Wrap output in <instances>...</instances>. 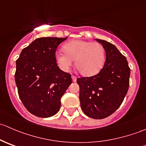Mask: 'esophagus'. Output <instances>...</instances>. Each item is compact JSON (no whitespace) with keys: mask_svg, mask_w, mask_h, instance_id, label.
<instances>
[{"mask_svg":"<svg viewBox=\"0 0 146 146\" xmlns=\"http://www.w3.org/2000/svg\"><path fill=\"white\" fill-rule=\"evenodd\" d=\"M76 80H77V78H76V76H72V80H73V82H76Z\"/></svg>","mask_w":146,"mask_h":146,"instance_id":"1","label":"esophagus"}]
</instances>
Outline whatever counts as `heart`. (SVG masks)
<instances>
[{
  "instance_id": "heart-1",
  "label": "heart",
  "mask_w": 146,
  "mask_h": 146,
  "mask_svg": "<svg viewBox=\"0 0 146 146\" xmlns=\"http://www.w3.org/2000/svg\"><path fill=\"white\" fill-rule=\"evenodd\" d=\"M63 52L56 54V61L58 67L68 71L73 65L84 76L98 74L104 66L105 51L103 46L98 42L74 40L68 42L63 47Z\"/></svg>"
}]
</instances>
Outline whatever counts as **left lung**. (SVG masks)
<instances>
[{
  "label": "left lung",
  "instance_id": "obj_1",
  "mask_svg": "<svg viewBox=\"0 0 146 146\" xmlns=\"http://www.w3.org/2000/svg\"><path fill=\"white\" fill-rule=\"evenodd\" d=\"M106 52L104 66L98 74L77 79L80 107L85 115L102 119L120 107L128 92L130 68L126 57L107 41L98 39Z\"/></svg>",
  "mask_w": 146,
  "mask_h": 146
}]
</instances>
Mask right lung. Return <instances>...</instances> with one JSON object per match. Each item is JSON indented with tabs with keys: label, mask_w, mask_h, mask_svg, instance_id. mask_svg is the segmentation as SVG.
<instances>
[{
	"label": "right lung",
	"mask_w": 146,
	"mask_h": 146,
	"mask_svg": "<svg viewBox=\"0 0 146 146\" xmlns=\"http://www.w3.org/2000/svg\"><path fill=\"white\" fill-rule=\"evenodd\" d=\"M66 38H38L23 48L16 61L15 80L25 108L38 117L55 115L71 76L57 66L56 51Z\"/></svg>",
	"instance_id": "right-lung-1"
}]
</instances>
